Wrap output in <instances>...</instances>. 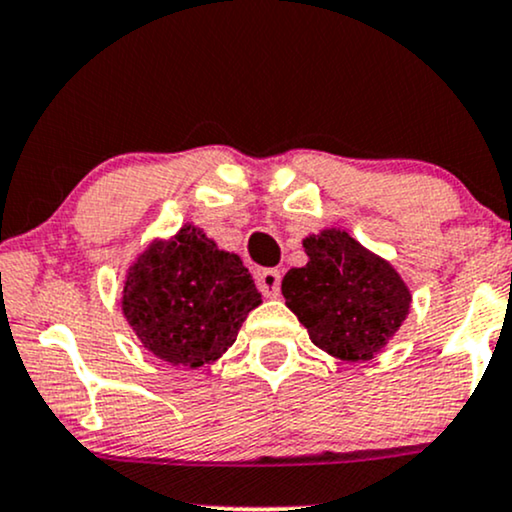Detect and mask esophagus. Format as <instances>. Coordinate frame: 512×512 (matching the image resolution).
I'll use <instances>...</instances> for the list:
<instances>
[{
    "mask_svg": "<svg viewBox=\"0 0 512 512\" xmlns=\"http://www.w3.org/2000/svg\"><path fill=\"white\" fill-rule=\"evenodd\" d=\"M257 289L267 298H276L281 289V274L276 269H264V272L257 274Z\"/></svg>",
    "mask_w": 512,
    "mask_h": 512,
    "instance_id": "esophagus-1",
    "label": "esophagus"
}]
</instances>
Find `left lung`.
I'll return each mask as SVG.
<instances>
[{
  "label": "left lung",
  "mask_w": 512,
  "mask_h": 512,
  "mask_svg": "<svg viewBox=\"0 0 512 512\" xmlns=\"http://www.w3.org/2000/svg\"><path fill=\"white\" fill-rule=\"evenodd\" d=\"M305 267L281 281L286 305L317 349L342 361H370L395 337L411 308V291L390 262L342 228L303 238Z\"/></svg>",
  "instance_id": "left-lung-1"
}]
</instances>
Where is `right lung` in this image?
Returning <instances> with one entry per match:
<instances>
[{
    "label": "right lung",
    "mask_w": 512,
    "mask_h": 512,
    "mask_svg": "<svg viewBox=\"0 0 512 512\" xmlns=\"http://www.w3.org/2000/svg\"><path fill=\"white\" fill-rule=\"evenodd\" d=\"M262 293L236 252L216 248L185 223L173 238L151 240L129 264L122 313L134 334L170 366L199 368L226 354Z\"/></svg>",
    "instance_id": "add662e5"
}]
</instances>
